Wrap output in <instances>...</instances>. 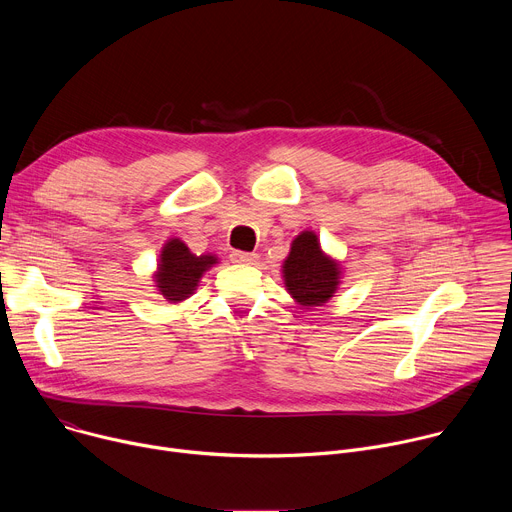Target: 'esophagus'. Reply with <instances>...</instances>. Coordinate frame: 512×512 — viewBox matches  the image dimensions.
<instances>
[{
	"mask_svg": "<svg viewBox=\"0 0 512 512\" xmlns=\"http://www.w3.org/2000/svg\"><path fill=\"white\" fill-rule=\"evenodd\" d=\"M233 263H241V265H253L259 261L257 253H245V251H233L231 253Z\"/></svg>",
	"mask_w": 512,
	"mask_h": 512,
	"instance_id": "1",
	"label": "esophagus"
}]
</instances>
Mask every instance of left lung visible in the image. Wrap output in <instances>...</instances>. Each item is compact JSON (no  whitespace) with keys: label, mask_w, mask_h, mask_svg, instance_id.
<instances>
[{"label":"left lung","mask_w":512,"mask_h":512,"mask_svg":"<svg viewBox=\"0 0 512 512\" xmlns=\"http://www.w3.org/2000/svg\"><path fill=\"white\" fill-rule=\"evenodd\" d=\"M287 294L304 308L324 306L340 285L342 265L326 255L314 231H302L291 241L281 265Z\"/></svg>","instance_id":"8db88e82"}]
</instances>
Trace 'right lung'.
<instances>
[{"label":"right lung","mask_w":512,"mask_h":512,"mask_svg":"<svg viewBox=\"0 0 512 512\" xmlns=\"http://www.w3.org/2000/svg\"><path fill=\"white\" fill-rule=\"evenodd\" d=\"M216 263V255H196L184 241L168 239L160 251L158 269L154 273L158 294L170 304L188 300L198 287L200 277Z\"/></svg>","instance_id":"1"}]
</instances>
